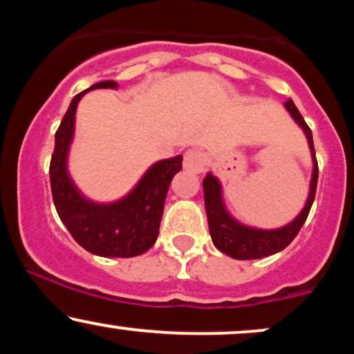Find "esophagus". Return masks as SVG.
<instances>
[{
	"label": "esophagus",
	"instance_id": "1",
	"mask_svg": "<svg viewBox=\"0 0 354 354\" xmlns=\"http://www.w3.org/2000/svg\"><path fill=\"white\" fill-rule=\"evenodd\" d=\"M185 169L193 173H201L205 171L206 166V154L201 149H188L185 153V161H183Z\"/></svg>",
	"mask_w": 354,
	"mask_h": 354
}]
</instances>
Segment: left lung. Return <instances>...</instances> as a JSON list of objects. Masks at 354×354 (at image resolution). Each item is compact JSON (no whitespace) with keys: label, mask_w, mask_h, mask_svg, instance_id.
Listing matches in <instances>:
<instances>
[{"label":"left lung","mask_w":354,"mask_h":354,"mask_svg":"<svg viewBox=\"0 0 354 354\" xmlns=\"http://www.w3.org/2000/svg\"><path fill=\"white\" fill-rule=\"evenodd\" d=\"M284 106L290 111V115L293 116L296 123L303 128L304 135L308 138V145H310L313 156V176L310 194H308L306 205H304L301 213H299L293 221L288 223L286 226L278 230H258L241 225L236 219L231 218V214L226 211L225 203H223L221 198V185H219L218 178L208 173L205 180H203L206 216H208L209 234L211 239H213V245L216 246L221 253L228 254L234 259H258L284 250V248L296 238V234L299 233L304 221H306L308 214H310L313 201H315L316 185H318V161H316L311 129L310 126L306 124V121H304L301 113L298 111V108L295 106L293 101H286Z\"/></svg>","instance_id":"obj_1"}]
</instances>
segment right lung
I'll return each mask as SVG.
<instances>
[{
	"instance_id": "add662e5",
	"label": "right lung",
	"mask_w": 354,
	"mask_h": 354,
	"mask_svg": "<svg viewBox=\"0 0 354 354\" xmlns=\"http://www.w3.org/2000/svg\"><path fill=\"white\" fill-rule=\"evenodd\" d=\"M98 88H118L115 81H101L73 98L55 135L50 163L53 201L63 225L80 246L104 258H133L156 241L163 216L166 193L173 176L183 168V156L154 163L123 200L93 203L80 193L68 174L66 160L75 133L76 108L84 93Z\"/></svg>"
}]
</instances>
